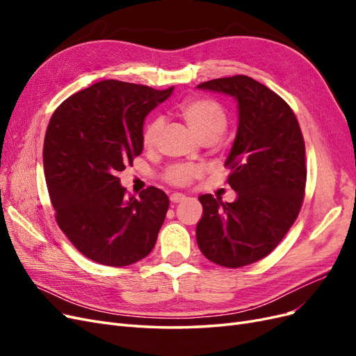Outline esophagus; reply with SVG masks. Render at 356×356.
I'll return each instance as SVG.
<instances>
[{"label": "esophagus", "instance_id": "obj_1", "mask_svg": "<svg viewBox=\"0 0 356 356\" xmlns=\"http://www.w3.org/2000/svg\"><path fill=\"white\" fill-rule=\"evenodd\" d=\"M182 200H186V195H181V193H174V195H170L172 203H179Z\"/></svg>", "mask_w": 356, "mask_h": 356}]
</instances>
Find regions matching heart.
Listing matches in <instances>:
<instances>
[{"mask_svg":"<svg viewBox=\"0 0 356 356\" xmlns=\"http://www.w3.org/2000/svg\"><path fill=\"white\" fill-rule=\"evenodd\" d=\"M179 115L202 143H212L217 139L227 126L229 117L224 106L209 98H190L181 102L178 108ZM163 129V118L154 117L143 131V144L145 148H153L157 138ZM200 169L191 165H175L165 172V181L172 186H188L193 178L199 177Z\"/></svg>","mask_w":356,"mask_h":356,"instance_id":"b5f03b06","label":"heart"}]
</instances>
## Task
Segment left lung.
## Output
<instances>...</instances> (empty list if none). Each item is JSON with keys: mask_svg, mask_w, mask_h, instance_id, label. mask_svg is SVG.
<instances>
[{"mask_svg": "<svg viewBox=\"0 0 356 356\" xmlns=\"http://www.w3.org/2000/svg\"><path fill=\"white\" fill-rule=\"evenodd\" d=\"M197 88L230 95L239 106L238 135L225 160L238 199L227 203L202 195L203 217L196 227L208 260L238 268L270 254L297 220L307 175L305 139L291 106L248 75Z\"/></svg>", "mask_w": 356, "mask_h": 356, "instance_id": "8db88e82", "label": "left lung"}]
</instances>
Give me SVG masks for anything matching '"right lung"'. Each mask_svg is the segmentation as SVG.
<instances>
[{
	"instance_id": "obj_1",
	"label": "right lung",
	"mask_w": 356,
	"mask_h": 356,
	"mask_svg": "<svg viewBox=\"0 0 356 356\" xmlns=\"http://www.w3.org/2000/svg\"><path fill=\"white\" fill-rule=\"evenodd\" d=\"M172 90L104 80L70 96L50 118L42 166L56 222L96 263L134 264L156 245L166 193L147 187L135 199L117 175L141 154L145 117Z\"/></svg>"
}]
</instances>
